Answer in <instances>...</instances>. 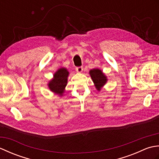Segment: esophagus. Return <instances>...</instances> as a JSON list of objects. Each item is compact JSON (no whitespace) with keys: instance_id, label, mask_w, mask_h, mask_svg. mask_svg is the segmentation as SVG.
I'll return each mask as SVG.
<instances>
[{"instance_id":"34e87169","label":"esophagus","mask_w":159,"mask_h":159,"mask_svg":"<svg viewBox=\"0 0 159 159\" xmlns=\"http://www.w3.org/2000/svg\"><path fill=\"white\" fill-rule=\"evenodd\" d=\"M83 67L82 66L81 67H76V71L77 72L80 73V72H83Z\"/></svg>"}]
</instances>
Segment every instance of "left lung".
<instances>
[{"label": "left lung", "instance_id": "1", "mask_svg": "<svg viewBox=\"0 0 159 159\" xmlns=\"http://www.w3.org/2000/svg\"><path fill=\"white\" fill-rule=\"evenodd\" d=\"M89 74L94 85H95L96 88L97 90L100 91L107 81V76L104 75L102 70L98 68L91 70L89 71Z\"/></svg>", "mask_w": 159, "mask_h": 159}]
</instances>
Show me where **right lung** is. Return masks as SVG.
<instances>
[{
    "mask_svg": "<svg viewBox=\"0 0 159 159\" xmlns=\"http://www.w3.org/2000/svg\"><path fill=\"white\" fill-rule=\"evenodd\" d=\"M69 72L65 67L59 68L54 74L53 79L50 80L48 85L50 90L60 96H63L67 83Z\"/></svg>",
    "mask_w": 159,
    "mask_h": 159,
    "instance_id": "right-lung-1",
    "label": "right lung"
}]
</instances>
